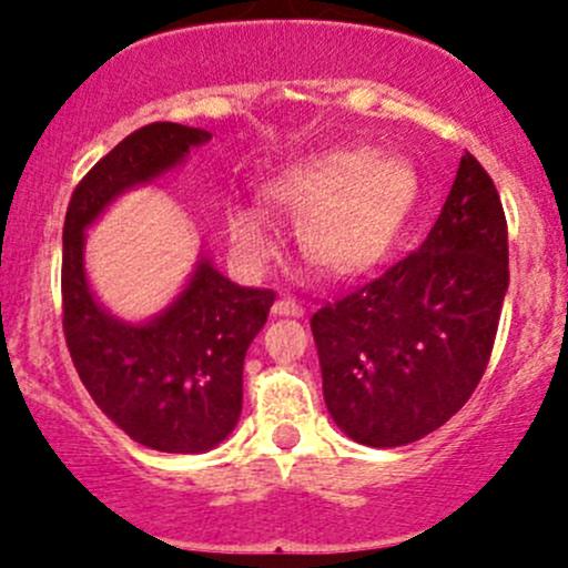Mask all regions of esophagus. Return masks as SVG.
<instances>
[{"mask_svg": "<svg viewBox=\"0 0 568 568\" xmlns=\"http://www.w3.org/2000/svg\"><path fill=\"white\" fill-rule=\"evenodd\" d=\"M272 313H274V316L302 318V316H305V307H302L300 302H296V300H291V296H283V300H277V302H274Z\"/></svg>", "mask_w": 568, "mask_h": 568, "instance_id": "obj_1", "label": "esophagus"}]
</instances>
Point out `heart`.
Listing matches in <instances>:
<instances>
[{
  "label": "heart",
  "mask_w": 568,
  "mask_h": 568,
  "mask_svg": "<svg viewBox=\"0 0 568 568\" xmlns=\"http://www.w3.org/2000/svg\"><path fill=\"white\" fill-rule=\"evenodd\" d=\"M266 192L302 220V252L318 272L357 277L379 266L400 236L415 211L420 178L406 159L352 148L291 164ZM225 227L231 252L247 266H263L274 255L272 225L255 205H231Z\"/></svg>",
  "instance_id": "obj_1"
}]
</instances>
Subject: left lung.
Masks as SVG:
<instances>
[{
    "label": "left lung",
    "mask_w": 568,
    "mask_h": 568,
    "mask_svg": "<svg viewBox=\"0 0 568 568\" xmlns=\"http://www.w3.org/2000/svg\"><path fill=\"white\" fill-rule=\"evenodd\" d=\"M506 291L500 194L464 153L420 250L311 318L337 428L359 445L398 448L445 426L484 376Z\"/></svg>",
    "instance_id": "8db88e82"
}]
</instances>
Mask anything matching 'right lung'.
<instances>
[{
  "instance_id": "right-lung-1",
  "label": "right lung",
  "mask_w": 568,
  "mask_h": 568,
  "mask_svg": "<svg viewBox=\"0 0 568 568\" xmlns=\"http://www.w3.org/2000/svg\"><path fill=\"white\" fill-rule=\"evenodd\" d=\"M209 140L192 125H142L79 181L62 227V329L79 379L114 426L162 454H205L236 428L244 354L274 291L242 288L200 255L162 313L123 321L90 288L84 231L114 200L173 173Z\"/></svg>"
}]
</instances>
